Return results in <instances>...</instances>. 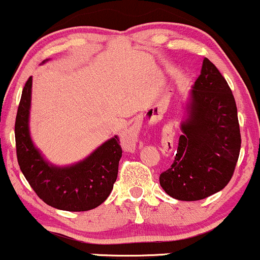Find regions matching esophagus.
I'll use <instances>...</instances> for the list:
<instances>
[{"mask_svg": "<svg viewBox=\"0 0 260 260\" xmlns=\"http://www.w3.org/2000/svg\"><path fill=\"white\" fill-rule=\"evenodd\" d=\"M122 141H124L125 144H131V141H134V134L130 133V131H126V133L122 135ZM167 142H169V145H172V140H170V139L166 140V149H169V147H167Z\"/></svg>", "mask_w": 260, "mask_h": 260, "instance_id": "esophagus-1", "label": "esophagus"}]
</instances>
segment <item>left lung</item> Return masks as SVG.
<instances>
[{
    "instance_id": "1",
    "label": "left lung",
    "mask_w": 260,
    "mask_h": 260,
    "mask_svg": "<svg viewBox=\"0 0 260 260\" xmlns=\"http://www.w3.org/2000/svg\"><path fill=\"white\" fill-rule=\"evenodd\" d=\"M181 130L175 160L160 175V185L176 200H203L228 185L242 142L236 100L227 80L207 58Z\"/></svg>"
}]
</instances>
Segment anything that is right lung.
Listing matches in <instances>:
<instances>
[{
	"label": "right lung",
	"mask_w": 260,
	"mask_h": 260,
	"mask_svg": "<svg viewBox=\"0 0 260 260\" xmlns=\"http://www.w3.org/2000/svg\"><path fill=\"white\" fill-rule=\"evenodd\" d=\"M32 77L22 90L15 122L17 161L22 174L37 196L52 207L69 212L89 211L102 205L118 177L122 149L118 136L102 145L90 156L68 167L49 165L29 136L28 116Z\"/></svg>",
	"instance_id": "add662e5"
}]
</instances>
